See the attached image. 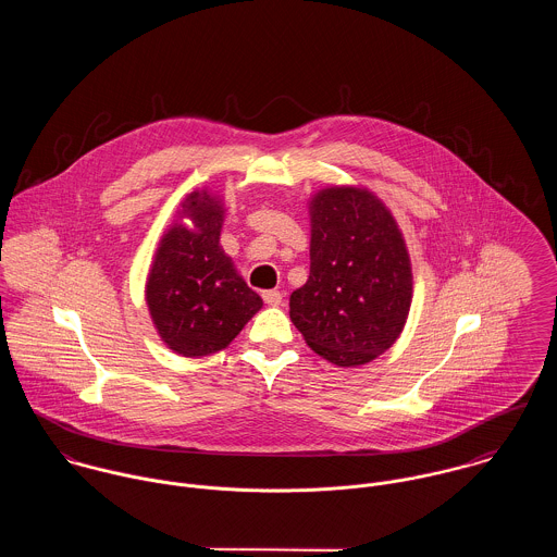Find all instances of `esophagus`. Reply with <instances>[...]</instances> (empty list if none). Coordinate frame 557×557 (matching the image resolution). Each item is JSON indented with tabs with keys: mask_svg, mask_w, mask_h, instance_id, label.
I'll return each instance as SVG.
<instances>
[{
	"mask_svg": "<svg viewBox=\"0 0 557 557\" xmlns=\"http://www.w3.org/2000/svg\"><path fill=\"white\" fill-rule=\"evenodd\" d=\"M261 298H263V302L270 305V307H278V305L283 302V294H281L278 289H268V292L261 294Z\"/></svg>",
	"mask_w": 557,
	"mask_h": 557,
	"instance_id": "obj_1",
	"label": "esophagus"
}]
</instances>
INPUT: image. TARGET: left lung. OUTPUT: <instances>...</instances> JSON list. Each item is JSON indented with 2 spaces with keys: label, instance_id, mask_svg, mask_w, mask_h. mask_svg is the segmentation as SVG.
<instances>
[{
  "label": "left lung",
  "instance_id": "1",
  "mask_svg": "<svg viewBox=\"0 0 557 557\" xmlns=\"http://www.w3.org/2000/svg\"><path fill=\"white\" fill-rule=\"evenodd\" d=\"M311 274L289 298V318L321 358L358 367L400 334L411 302V265L397 223L358 188L311 201Z\"/></svg>",
  "mask_w": 557,
  "mask_h": 557
}]
</instances>
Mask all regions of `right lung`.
Returning <instances> with one entry per match:
<instances>
[{"instance_id":"obj_1","label":"right lung","mask_w":557,"mask_h":557,"mask_svg":"<svg viewBox=\"0 0 557 557\" xmlns=\"http://www.w3.org/2000/svg\"><path fill=\"white\" fill-rule=\"evenodd\" d=\"M184 208L197 230L175 225L166 232L146 298L162 341L173 351L197 358L227 347L263 302L219 244V201L193 193Z\"/></svg>"}]
</instances>
